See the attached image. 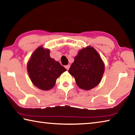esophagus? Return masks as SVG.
<instances>
[{"label": "esophagus", "instance_id": "esophagus-1", "mask_svg": "<svg viewBox=\"0 0 135 135\" xmlns=\"http://www.w3.org/2000/svg\"><path fill=\"white\" fill-rule=\"evenodd\" d=\"M70 65H65V68H66V69H67V70H68V69H69V68H70Z\"/></svg>", "mask_w": 135, "mask_h": 135}]
</instances>
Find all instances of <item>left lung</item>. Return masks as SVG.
<instances>
[{
    "mask_svg": "<svg viewBox=\"0 0 135 135\" xmlns=\"http://www.w3.org/2000/svg\"><path fill=\"white\" fill-rule=\"evenodd\" d=\"M104 71V65L94 49L88 47L79 51L68 71L74 77L78 86L89 90L101 81Z\"/></svg>",
    "mask_w": 135,
    "mask_h": 135,
    "instance_id": "left-lung-1",
    "label": "left lung"
}]
</instances>
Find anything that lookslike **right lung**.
<instances>
[{
	"label": "right lung",
	"instance_id": "right-lung-1",
	"mask_svg": "<svg viewBox=\"0 0 135 135\" xmlns=\"http://www.w3.org/2000/svg\"><path fill=\"white\" fill-rule=\"evenodd\" d=\"M49 50L40 46L32 55L27 71L32 82L42 90L47 91L55 86L56 79L66 69L50 56Z\"/></svg>",
	"mask_w": 135,
	"mask_h": 135
}]
</instances>
